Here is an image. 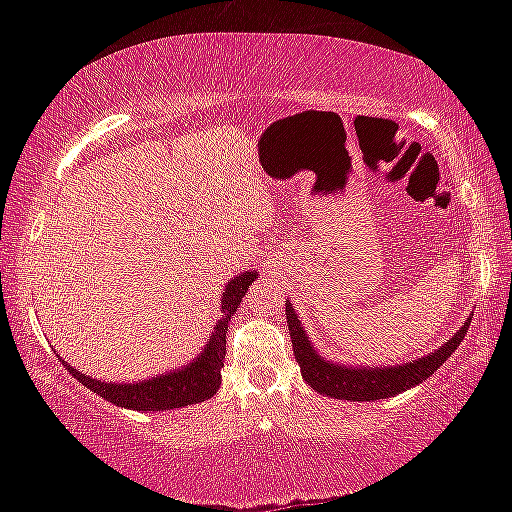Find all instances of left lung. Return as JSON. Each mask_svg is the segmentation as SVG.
Segmentation results:
<instances>
[{
    "label": "left lung",
    "mask_w": 512,
    "mask_h": 512,
    "mask_svg": "<svg viewBox=\"0 0 512 512\" xmlns=\"http://www.w3.org/2000/svg\"><path fill=\"white\" fill-rule=\"evenodd\" d=\"M287 323L291 332L293 354H296V361L300 363V372L314 391L336 397V400L370 402L386 400V397H393L406 391V388L420 384L422 379L431 377L433 372L452 357L458 343L465 339V332L472 320L467 318V323H463V327L458 329L443 348H438L436 352H431L427 357L413 363H402V366L391 368H348L320 359L316 350L311 348L305 329L300 327V320L296 311L291 309V302H287Z\"/></svg>",
    "instance_id": "left-lung-1"
}]
</instances>
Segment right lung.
<instances>
[{"label": "right lung", "mask_w": 512, "mask_h": 512, "mask_svg": "<svg viewBox=\"0 0 512 512\" xmlns=\"http://www.w3.org/2000/svg\"><path fill=\"white\" fill-rule=\"evenodd\" d=\"M255 277L257 273L248 271L228 282L221 300L223 318L219 320V325H216L205 352L183 370L146 379L140 381V384H108V381L90 379V375H83V372L67 366L63 361L65 368L69 375L79 379L85 388H90V391L101 395L103 400L124 406V409L169 411L210 400L221 386V368L225 359V327H228L230 316L237 314L239 302L248 293L250 284L255 282Z\"/></svg>", "instance_id": "add662e5"}]
</instances>
